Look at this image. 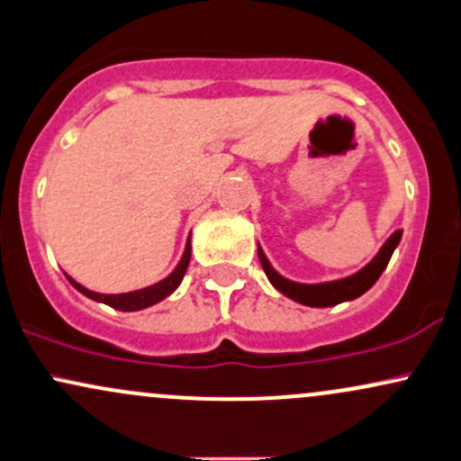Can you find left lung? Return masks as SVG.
Masks as SVG:
<instances>
[{"instance_id": "1", "label": "left lung", "mask_w": 461, "mask_h": 461, "mask_svg": "<svg viewBox=\"0 0 461 461\" xmlns=\"http://www.w3.org/2000/svg\"><path fill=\"white\" fill-rule=\"evenodd\" d=\"M401 234L403 231H394L393 236L385 240V245L379 249L377 256L370 260V264L362 268V271L351 275V277L338 279V282H327V284H297L290 282L279 275L275 268L268 264L267 256L262 253V249L258 247V258H260V264L267 273L268 282H271L279 293L285 294V297L299 301V303L310 305V308H330V305H338L342 301L357 299L359 294H364L366 290L379 279V275L384 273V268L388 267L390 258H393L396 245L401 242Z\"/></svg>"}]
</instances>
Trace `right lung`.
I'll return each instance as SVG.
<instances>
[{
    "label": "right lung",
    "instance_id": "obj_1",
    "mask_svg": "<svg viewBox=\"0 0 461 461\" xmlns=\"http://www.w3.org/2000/svg\"><path fill=\"white\" fill-rule=\"evenodd\" d=\"M188 262H190V240L186 242V251H184L182 260H179L176 271L168 275L167 279H162V282L147 285V288L134 290V293L99 294V293H93V290L84 288V285H79L77 282H73L71 277H68V282H71L73 288H77L79 293L86 294L88 299L102 301V303L110 305V308H114V310H121V312H136V310H142V308H149V305L158 303V301H162L164 297H168V294H171L173 290H176L177 285L182 284L184 273H186V268H188Z\"/></svg>",
    "mask_w": 461,
    "mask_h": 461
}]
</instances>
